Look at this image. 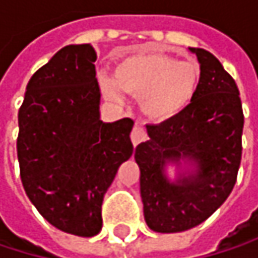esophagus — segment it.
I'll list each match as a JSON object with an SVG mask.
<instances>
[{
	"mask_svg": "<svg viewBox=\"0 0 258 258\" xmlns=\"http://www.w3.org/2000/svg\"><path fill=\"white\" fill-rule=\"evenodd\" d=\"M146 131L145 128L142 127V125H139V124H136L134 125V128L131 131V142H133V145L134 146H137L140 142H143V140H146Z\"/></svg>",
	"mask_w": 258,
	"mask_h": 258,
	"instance_id": "obj_1",
	"label": "esophagus"
}]
</instances>
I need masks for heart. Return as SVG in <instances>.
I'll return each mask as SVG.
<instances>
[{"instance_id":"heart-1","label":"heart","mask_w":258,"mask_h":258,"mask_svg":"<svg viewBox=\"0 0 258 258\" xmlns=\"http://www.w3.org/2000/svg\"><path fill=\"white\" fill-rule=\"evenodd\" d=\"M103 94L121 100L122 91L140 98L142 112L158 122L182 113L194 100L200 69L167 53H131L115 69V78H98Z\"/></svg>"}]
</instances>
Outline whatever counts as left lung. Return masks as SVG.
I'll return each instance as SVG.
<instances>
[{"label":"left lung","mask_w":258,"mask_h":258,"mask_svg":"<svg viewBox=\"0 0 258 258\" xmlns=\"http://www.w3.org/2000/svg\"><path fill=\"white\" fill-rule=\"evenodd\" d=\"M200 64V83L178 116L146 125L149 139L136 148L143 214L149 229L176 233L208 220L229 197L242 158L243 112L234 79L205 49H191ZM194 161V175L169 182L166 162Z\"/></svg>","instance_id":"obj_1"}]
</instances>
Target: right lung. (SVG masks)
<instances>
[{
  "label": "right lung",
  "mask_w": 258,
  "mask_h": 258,
  "mask_svg": "<svg viewBox=\"0 0 258 258\" xmlns=\"http://www.w3.org/2000/svg\"><path fill=\"white\" fill-rule=\"evenodd\" d=\"M97 52L58 50L26 85L19 109L18 160L26 196L53 227L76 236L101 230V203L133 154L134 121H100Z\"/></svg>",
  "instance_id": "1"
}]
</instances>
